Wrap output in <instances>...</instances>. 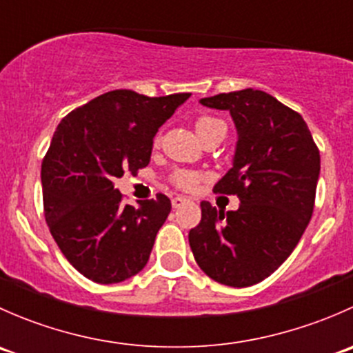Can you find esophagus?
Segmentation results:
<instances>
[{
  "label": "esophagus",
  "instance_id": "34e87169",
  "mask_svg": "<svg viewBox=\"0 0 353 353\" xmlns=\"http://www.w3.org/2000/svg\"><path fill=\"white\" fill-rule=\"evenodd\" d=\"M186 203H190V199L184 198V196H176V198H172V206H174V208H181V206L186 205Z\"/></svg>",
  "mask_w": 353,
  "mask_h": 353
}]
</instances>
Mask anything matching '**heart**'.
I'll use <instances>...</instances> for the list:
<instances>
[{"label": "heart", "instance_id": "heart-1", "mask_svg": "<svg viewBox=\"0 0 353 353\" xmlns=\"http://www.w3.org/2000/svg\"><path fill=\"white\" fill-rule=\"evenodd\" d=\"M194 126H196L199 137H201L203 140H206V138L212 137L213 133H216L219 130L225 128V124L213 116H199L196 123H194ZM199 179H201V176H199L198 172H193V170H176L172 176L174 184H176L177 188H181V190H186V191L193 190V188L199 183Z\"/></svg>", "mask_w": 353, "mask_h": 353}]
</instances>
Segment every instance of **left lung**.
Instances as JSON below:
<instances>
[{"label": "left lung", "mask_w": 353, "mask_h": 353, "mask_svg": "<svg viewBox=\"0 0 353 353\" xmlns=\"http://www.w3.org/2000/svg\"><path fill=\"white\" fill-rule=\"evenodd\" d=\"M229 110L237 128L232 169L213 191L237 194L236 212L201 201L190 230L198 266L215 282L249 287L272 275L290 256L312 216L319 150L302 116L263 90L245 88L201 99Z\"/></svg>", "instance_id": "left-lung-1"}]
</instances>
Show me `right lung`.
<instances>
[{
	"mask_svg": "<svg viewBox=\"0 0 353 353\" xmlns=\"http://www.w3.org/2000/svg\"><path fill=\"white\" fill-rule=\"evenodd\" d=\"M191 94H102L61 119L42 160L44 216L65 258L88 280L117 283L145 268L170 199L124 205L114 188L148 165L159 128Z\"/></svg>",
	"mask_w": 353,
	"mask_h": 353,
	"instance_id": "add662e5",
	"label": "right lung"
}]
</instances>
